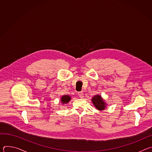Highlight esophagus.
<instances>
[{"instance_id":"34e87169","label":"esophagus","mask_w":152,"mask_h":152,"mask_svg":"<svg viewBox=\"0 0 152 152\" xmlns=\"http://www.w3.org/2000/svg\"><path fill=\"white\" fill-rule=\"evenodd\" d=\"M77 94H78V96L80 98H83V93L82 92H79Z\"/></svg>"}]
</instances>
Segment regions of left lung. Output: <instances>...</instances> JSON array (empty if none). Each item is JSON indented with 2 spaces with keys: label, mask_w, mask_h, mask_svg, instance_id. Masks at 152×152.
Here are the masks:
<instances>
[{
  "label": "left lung",
  "mask_w": 152,
  "mask_h": 152,
  "mask_svg": "<svg viewBox=\"0 0 152 152\" xmlns=\"http://www.w3.org/2000/svg\"><path fill=\"white\" fill-rule=\"evenodd\" d=\"M91 101L93 105L99 111H103L106 108L107 103L105 102V100L102 98V97L99 94L94 96L91 99Z\"/></svg>",
  "instance_id": "obj_1"
}]
</instances>
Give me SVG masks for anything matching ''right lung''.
Returning a JSON list of instances; mask_svg holds the SVG:
<instances>
[{"mask_svg": "<svg viewBox=\"0 0 152 152\" xmlns=\"http://www.w3.org/2000/svg\"><path fill=\"white\" fill-rule=\"evenodd\" d=\"M71 100V96L69 95H64L61 98V102L62 104H67Z\"/></svg>", "mask_w": 152, "mask_h": 152, "instance_id": "1", "label": "right lung"}]
</instances>
